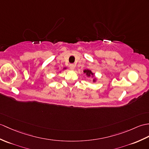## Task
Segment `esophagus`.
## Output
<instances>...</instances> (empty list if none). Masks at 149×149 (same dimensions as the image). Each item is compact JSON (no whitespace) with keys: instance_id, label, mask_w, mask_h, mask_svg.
<instances>
[{"instance_id":"obj_1","label":"esophagus","mask_w":149,"mask_h":149,"mask_svg":"<svg viewBox=\"0 0 149 149\" xmlns=\"http://www.w3.org/2000/svg\"><path fill=\"white\" fill-rule=\"evenodd\" d=\"M69 67H70V70H74L75 68V65L74 64H70V65H69Z\"/></svg>"}]
</instances>
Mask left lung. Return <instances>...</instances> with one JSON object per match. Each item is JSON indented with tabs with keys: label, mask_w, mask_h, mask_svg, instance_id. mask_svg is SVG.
Segmentation results:
<instances>
[{
	"label": "left lung",
	"mask_w": 149,
	"mask_h": 149,
	"mask_svg": "<svg viewBox=\"0 0 149 149\" xmlns=\"http://www.w3.org/2000/svg\"><path fill=\"white\" fill-rule=\"evenodd\" d=\"M83 73L85 74L86 77H91L93 78V82H95L97 81V79L95 77V74L91 70H89V69H85V70H83Z\"/></svg>",
	"instance_id": "left-lung-1"
}]
</instances>
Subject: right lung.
Here are the masks:
<instances>
[{
    "label": "right lung",
    "instance_id": "add662e5",
    "mask_svg": "<svg viewBox=\"0 0 149 149\" xmlns=\"http://www.w3.org/2000/svg\"><path fill=\"white\" fill-rule=\"evenodd\" d=\"M64 69H66V68H63V70H64ZM61 72V71H60L59 72Z\"/></svg>",
    "mask_w": 149,
    "mask_h": 149
}]
</instances>
